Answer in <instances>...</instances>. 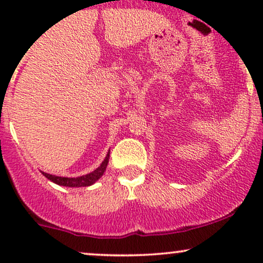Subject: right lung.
<instances>
[{
    "instance_id": "obj_1",
    "label": "right lung",
    "mask_w": 263,
    "mask_h": 263,
    "mask_svg": "<svg viewBox=\"0 0 263 263\" xmlns=\"http://www.w3.org/2000/svg\"><path fill=\"white\" fill-rule=\"evenodd\" d=\"M108 158H110V152L107 153V156L105 157L104 162L101 163V165L99 168H96L95 171L91 172V173L86 174V176L83 177H78V178H65V177H57V176H52V174L44 173L43 176L45 178H48L49 180H52L53 183L58 184V185H63V186H89L96 182L98 179H100L104 172L106 171L107 163H108Z\"/></svg>"
}]
</instances>
